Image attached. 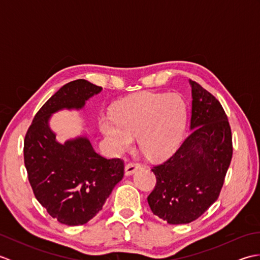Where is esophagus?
Wrapping results in <instances>:
<instances>
[{"label": "esophagus", "instance_id": "obj_1", "mask_svg": "<svg viewBox=\"0 0 260 260\" xmlns=\"http://www.w3.org/2000/svg\"><path fill=\"white\" fill-rule=\"evenodd\" d=\"M141 167L139 164H134V163H128L126 164L125 167V175L128 176V175H132L134 174L137 170H139Z\"/></svg>", "mask_w": 260, "mask_h": 260}]
</instances>
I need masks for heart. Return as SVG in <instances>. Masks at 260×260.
Returning a JSON list of instances; mask_svg holds the SVG:
<instances>
[{"mask_svg":"<svg viewBox=\"0 0 260 260\" xmlns=\"http://www.w3.org/2000/svg\"><path fill=\"white\" fill-rule=\"evenodd\" d=\"M185 123L186 104L180 95L145 91L116 103L99 128L116 153L131 147L136 136L141 152L156 161L175 151Z\"/></svg>","mask_w":260,"mask_h":260,"instance_id":"obj_1","label":"heart"}]
</instances>
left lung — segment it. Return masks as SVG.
Segmentation results:
<instances>
[{
	"label": "left lung",
	"instance_id": "left-lung-1",
	"mask_svg": "<svg viewBox=\"0 0 260 260\" xmlns=\"http://www.w3.org/2000/svg\"><path fill=\"white\" fill-rule=\"evenodd\" d=\"M190 135L172 157L153 168L155 189L147 198L152 212L170 224L189 223L217 200L233 157V137L214 96L189 80Z\"/></svg>",
	"mask_w": 260,
	"mask_h": 260
}]
</instances>
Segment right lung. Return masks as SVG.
Listing matches in <instances>:
<instances>
[{"mask_svg": "<svg viewBox=\"0 0 260 260\" xmlns=\"http://www.w3.org/2000/svg\"><path fill=\"white\" fill-rule=\"evenodd\" d=\"M103 88L85 79L70 81L37 113L24 139V164L37 200L67 225L85 224L101 211L123 179L124 164L95 152L86 133L60 143L50 127L53 114L81 110Z\"/></svg>", "mask_w": 260, "mask_h": 260, "instance_id": "right-lung-1", "label": "right lung"}]
</instances>
